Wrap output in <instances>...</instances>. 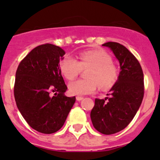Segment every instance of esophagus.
Returning a JSON list of instances; mask_svg holds the SVG:
<instances>
[{
  "mask_svg": "<svg viewBox=\"0 0 160 160\" xmlns=\"http://www.w3.org/2000/svg\"><path fill=\"white\" fill-rule=\"evenodd\" d=\"M83 98H84L82 97V96H77V97H76V99H77L78 101H81V100H82Z\"/></svg>",
  "mask_w": 160,
  "mask_h": 160,
  "instance_id": "34e87169",
  "label": "esophagus"
}]
</instances>
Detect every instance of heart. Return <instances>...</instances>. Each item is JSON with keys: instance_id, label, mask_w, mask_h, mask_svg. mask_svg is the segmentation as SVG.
Listing matches in <instances>:
<instances>
[{"instance_id": "b5f03b06", "label": "heart", "mask_w": 160, "mask_h": 160, "mask_svg": "<svg viewBox=\"0 0 160 160\" xmlns=\"http://www.w3.org/2000/svg\"><path fill=\"white\" fill-rule=\"evenodd\" d=\"M60 71L67 80L75 78L82 70L86 72L87 79H78L69 84V91L75 95H85L95 92L98 86L109 89L116 82L119 70L112 62L108 53L102 49H89L79 53L78 60L70 56L62 59L59 64Z\"/></svg>"}]
</instances>
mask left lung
I'll use <instances>...</instances> for the list:
<instances>
[{
    "label": "left lung",
    "instance_id": "8db88e82",
    "mask_svg": "<svg viewBox=\"0 0 160 160\" xmlns=\"http://www.w3.org/2000/svg\"><path fill=\"white\" fill-rule=\"evenodd\" d=\"M119 61L118 79L111 90L110 97L95 98L90 112L94 128L104 135H112L123 130L135 117L144 94L143 73L138 59L118 42H107Z\"/></svg>",
    "mask_w": 160,
    "mask_h": 160
}]
</instances>
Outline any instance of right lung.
<instances>
[{"label":"right lung","instance_id":"right-lung-1","mask_svg":"<svg viewBox=\"0 0 160 160\" xmlns=\"http://www.w3.org/2000/svg\"><path fill=\"white\" fill-rule=\"evenodd\" d=\"M65 51L44 44L32 49L16 71L14 98L23 118L32 129L52 134L62 128L76 98L66 97L59 62Z\"/></svg>","mask_w":160,"mask_h":160}]
</instances>
